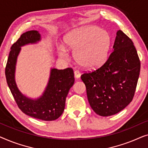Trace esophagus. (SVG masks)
I'll return each instance as SVG.
<instances>
[{
	"mask_svg": "<svg viewBox=\"0 0 148 148\" xmlns=\"http://www.w3.org/2000/svg\"><path fill=\"white\" fill-rule=\"evenodd\" d=\"M74 75H75V77L77 78V79L79 78L80 76H81L80 72L78 70H75L74 71Z\"/></svg>",
	"mask_w": 148,
	"mask_h": 148,
	"instance_id": "1",
	"label": "esophagus"
}]
</instances>
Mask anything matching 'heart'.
<instances>
[{
    "label": "heart",
    "instance_id": "obj_1",
    "mask_svg": "<svg viewBox=\"0 0 148 148\" xmlns=\"http://www.w3.org/2000/svg\"><path fill=\"white\" fill-rule=\"evenodd\" d=\"M69 49L73 50L77 62L83 67L93 69L102 65L108 56L111 38L106 30L96 26H90L69 34L64 39ZM60 55L67 57L64 48Z\"/></svg>",
    "mask_w": 148,
    "mask_h": 148
}]
</instances>
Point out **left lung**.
<instances>
[{
  "label": "left lung",
  "instance_id": "1",
  "mask_svg": "<svg viewBox=\"0 0 148 148\" xmlns=\"http://www.w3.org/2000/svg\"><path fill=\"white\" fill-rule=\"evenodd\" d=\"M141 63L133 42L118 30L113 50L100 67L83 73L88 99L96 114H115L124 109L134 96Z\"/></svg>",
  "mask_w": 148,
  "mask_h": 148
}]
</instances>
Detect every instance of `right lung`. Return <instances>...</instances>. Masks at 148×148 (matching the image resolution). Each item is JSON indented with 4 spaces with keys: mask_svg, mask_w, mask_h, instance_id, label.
<instances>
[{
    "mask_svg": "<svg viewBox=\"0 0 148 148\" xmlns=\"http://www.w3.org/2000/svg\"><path fill=\"white\" fill-rule=\"evenodd\" d=\"M40 40L38 32L32 30L22 34L11 46L5 67L6 79L18 107L24 114L42 121H54L63 112L66 97L74 84L73 69L69 67L61 70L52 69L49 82L43 96L35 100L23 96L18 90L15 81L16 60L21 46L36 43Z\"/></svg>",
    "mask_w": 148,
    "mask_h": 148,
    "instance_id": "1",
    "label": "right lung"
}]
</instances>
